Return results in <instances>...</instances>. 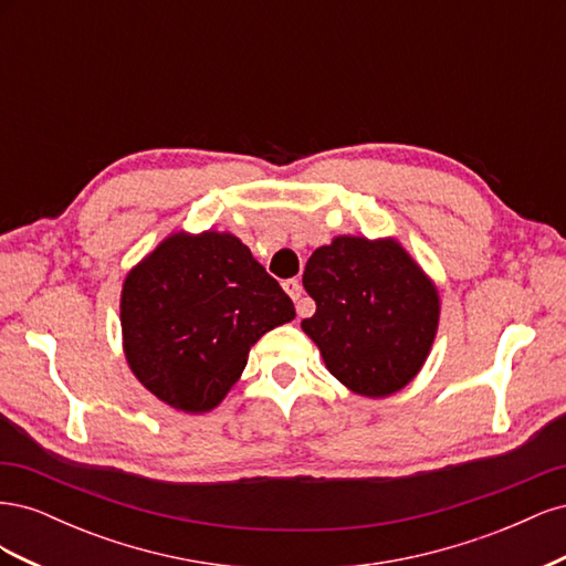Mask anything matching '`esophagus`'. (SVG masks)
<instances>
[{"instance_id":"obj_1","label":"esophagus","mask_w":566,"mask_h":566,"mask_svg":"<svg viewBox=\"0 0 566 566\" xmlns=\"http://www.w3.org/2000/svg\"><path fill=\"white\" fill-rule=\"evenodd\" d=\"M283 290H285V293H287L290 297H293V300L297 302V314H300V316H306V314H310V310H306V306L300 302V297H302V283H300L297 279H287V281H283Z\"/></svg>"}]
</instances>
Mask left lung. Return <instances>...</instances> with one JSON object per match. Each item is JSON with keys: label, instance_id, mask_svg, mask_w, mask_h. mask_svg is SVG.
<instances>
[{"label": "left lung", "instance_id": "obj_1", "mask_svg": "<svg viewBox=\"0 0 566 566\" xmlns=\"http://www.w3.org/2000/svg\"><path fill=\"white\" fill-rule=\"evenodd\" d=\"M316 314L302 321L335 378L368 399L403 389L430 356L439 290L397 238L337 235L306 262Z\"/></svg>", "mask_w": 566, "mask_h": 566}]
</instances>
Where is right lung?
<instances>
[{
	"label": "right lung",
	"mask_w": 566,
	"mask_h": 566,
	"mask_svg": "<svg viewBox=\"0 0 566 566\" xmlns=\"http://www.w3.org/2000/svg\"><path fill=\"white\" fill-rule=\"evenodd\" d=\"M293 318V300L227 231L167 235L127 273L119 295L136 380L193 416L224 401L254 342Z\"/></svg>",
	"instance_id": "right-lung-1"
}]
</instances>
